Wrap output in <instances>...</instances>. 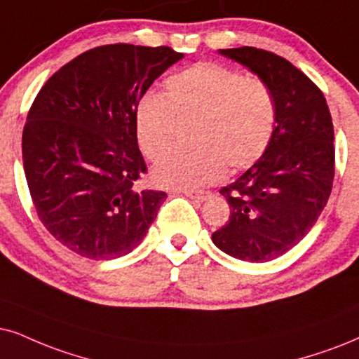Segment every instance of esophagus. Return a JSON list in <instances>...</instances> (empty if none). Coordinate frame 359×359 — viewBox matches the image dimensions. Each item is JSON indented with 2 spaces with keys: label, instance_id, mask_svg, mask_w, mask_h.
I'll list each match as a JSON object with an SVG mask.
<instances>
[{
  "label": "esophagus",
  "instance_id": "1",
  "mask_svg": "<svg viewBox=\"0 0 359 359\" xmlns=\"http://www.w3.org/2000/svg\"><path fill=\"white\" fill-rule=\"evenodd\" d=\"M182 194L185 195V197L192 198V201H195V202H203L205 198L210 197V192H203V190H194V189L184 190Z\"/></svg>",
  "mask_w": 359,
  "mask_h": 359
}]
</instances>
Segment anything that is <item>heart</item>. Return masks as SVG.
<instances>
[{
	"mask_svg": "<svg viewBox=\"0 0 359 359\" xmlns=\"http://www.w3.org/2000/svg\"><path fill=\"white\" fill-rule=\"evenodd\" d=\"M273 90L260 78L217 62H202L165 81V97L149 93L135 112L140 151L157 162L169 152L180 126H190L187 151L167 156L152 172L167 189L217 182L229 172L255 164L275 133Z\"/></svg>",
	"mask_w": 359,
	"mask_h": 359,
	"instance_id": "1",
	"label": "heart"
}]
</instances>
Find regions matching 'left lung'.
Wrapping results in <instances>:
<instances>
[{
	"mask_svg": "<svg viewBox=\"0 0 359 359\" xmlns=\"http://www.w3.org/2000/svg\"><path fill=\"white\" fill-rule=\"evenodd\" d=\"M269 83L276 124L265 154L220 194L229 222L212 233L222 252L270 262L297 245L328 202L334 179V133L318 86L278 54L252 46L220 49Z\"/></svg>",
	"mask_w": 359,
	"mask_h": 359,
	"instance_id": "1",
	"label": "left lung"
}]
</instances>
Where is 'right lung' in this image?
Wrapping results in <instances>:
<instances>
[{
  "mask_svg": "<svg viewBox=\"0 0 359 359\" xmlns=\"http://www.w3.org/2000/svg\"><path fill=\"white\" fill-rule=\"evenodd\" d=\"M184 54L169 46L106 44L54 72L22 129V164L41 224L71 252L112 260L146 237L167 198L139 190L147 167L135 112L146 90Z\"/></svg>",
  "mask_w": 359,
  "mask_h": 359,
  "instance_id": "right-lung-1",
  "label": "right lung"
}]
</instances>
